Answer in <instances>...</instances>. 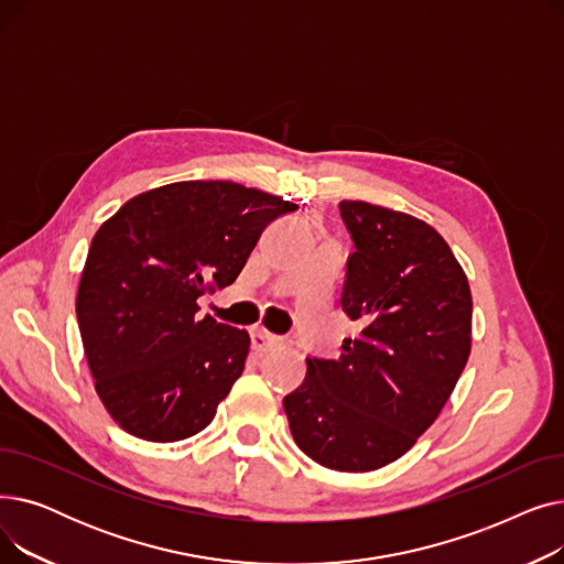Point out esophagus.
<instances>
[{
	"label": "esophagus",
	"instance_id": "obj_1",
	"mask_svg": "<svg viewBox=\"0 0 564 564\" xmlns=\"http://www.w3.org/2000/svg\"><path fill=\"white\" fill-rule=\"evenodd\" d=\"M281 343H283L281 338H276L274 334H270L264 327H253L251 329V347L256 351H267V349H272V347H276Z\"/></svg>",
	"mask_w": 564,
	"mask_h": 564
}]
</instances>
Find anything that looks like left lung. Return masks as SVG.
I'll return each mask as SVG.
<instances>
[{
	"mask_svg": "<svg viewBox=\"0 0 564 564\" xmlns=\"http://www.w3.org/2000/svg\"><path fill=\"white\" fill-rule=\"evenodd\" d=\"M357 251L340 306L361 322L338 359H306L283 409L317 464L366 473L400 459L438 419L470 354L473 300L448 242L423 219L340 200Z\"/></svg>",
	"mask_w": 564,
	"mask_h": 564,
	"instance_id": "8db88e82",
	"label": "left lung"
}]
</instances>
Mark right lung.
<instances>
[{"label": "right lung", "instance_id": "right-lung-1", "mask_svg": "<svg viewBox=\"0 0 564 564\" xmlns=\"http://www.w3.org/2000/svg\"><path fill=\"white\" fill-rule=\"evenodd\" d=\"M292 210L230 181H187L137 194L98 228L75 308L96 393L128 434L171 443L213 423L251 338L200 317L196 300L230 285Z\"/></svg>", "mask_w": 564, "mask_h": 564}]
</instances>
